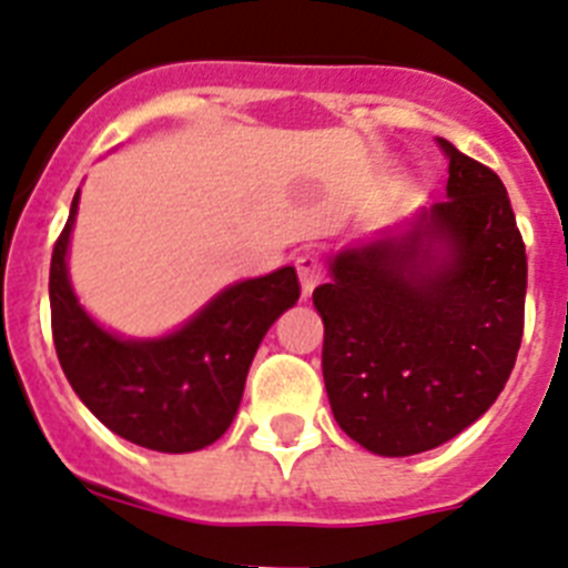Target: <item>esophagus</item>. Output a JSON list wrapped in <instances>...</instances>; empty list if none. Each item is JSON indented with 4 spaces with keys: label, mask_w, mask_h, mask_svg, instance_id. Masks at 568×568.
I'll use <instances>...</instances> for the list:
<instances>
[{
    "label": "esophagus",
    "mask_w": 568,
    "mask_h": 568,
    "mask_svg": "<svg viewBox=\"0 0 568 568\" xmlns=\"http://www.w3.org/2000/svg\"><path fill=\"white\" fill-rule=\"evenodd\" d=\"M296 274H300V285H303V296H311L314 285L322 280V260L316 252H303L294 260Z\"/></svg>",
    "instance_id": "esophagus-1"
}]
</instances>
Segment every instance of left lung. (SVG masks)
Wrapping results in <instances>:
<instances>
[{"mask_svg": "<svg viewBox=\"0 0 568 568\" xmlns=\"http://www.w3.org/2000/svg\"><path fill=\"white\" fill-rule=\"evenodd\" d=\"M447 197L416 226L331 260L314 288L322 376L347 436L416 456L489 410L524 336L526 248L489 166L438 138Z\"/></svg>", "mask_w": 568, "mask_h": 568, "instance_id": "obj_1", "label": "left lung"}]
</instances>
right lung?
Here are the masks:
<instances>
[{"label":"right lung","instance_id":"1","mask_svg":"<svg viewBox=\"0 0 568 568\" xmlns=\"http://www.w3.org/2000/svg\"><path fill=\"white\" fill-rule=\"evenodd\" d=\"M79 192L50 260V325L61 371L95 418L138 447L192 453L223 436L265 331L300 300L291 265L229 285L181 331L121 339L95 325L68 277Z\"/></svg>","mask_w":568,"mask_h":568}]
</instances>
